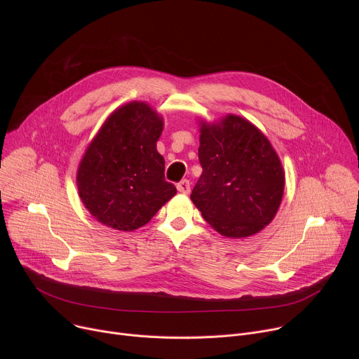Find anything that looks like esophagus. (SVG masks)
<instances>
[{
	"instance_id": "esophagus-1",
	"label": "esophagus",
	"mask_w": 359,
	"mask_h": 359,
	"mask_svg": "<svg viewBox=\"0 0 359 359\" xmlns=\"http://www.w3.org/2000/svg\"><path fill=\"white\" fill-rule=\"evenodd\" d=\"M177 190H179L180 193H184V194L190 193V182H189L187 179H183L182 182L177 183Z\"/></svg>"
}]
</instances>
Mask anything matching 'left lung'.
I'll return each instance as SVG.
<instances>
[{
  "label": "left lung",
  "instance_id": "1",
  "mask_svg": "<svg viewBox=\"0 0 359 359\" xmlns=\"http://www.w3.org/2000/svg\"><path fill=\"white\" fill-rule=\"evenodd\" d=\"M198 161L203 173L190 198L216 231L248 237L273 220L284 193V172L257 128L234 115L220 125L203 123Z\"/></svg>",
  "mask_w": 359,
  "mask_h": 359
}]
</instances>
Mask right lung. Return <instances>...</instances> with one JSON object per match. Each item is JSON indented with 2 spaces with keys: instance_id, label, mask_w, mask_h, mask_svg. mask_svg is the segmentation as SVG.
<instances>
[{
  "instance_id": "right-lung-1",
  "label": "right lung",
  "mask_w": 359,
  "mask_h": 359,
  "mask_svg": "<svg viewBox=\"0 0 359 359\" xmlns=\"http://www.w3.org/2000/svg\"><path fill=\"white\" fill-rule=\"evenodd\" d=\"M162 129V118L149 105L130 102L109 116L86 149L78 190L102 224L136 230L177 193L165 179V159L156 149Z\"/></svg>"
}]
</instances>
